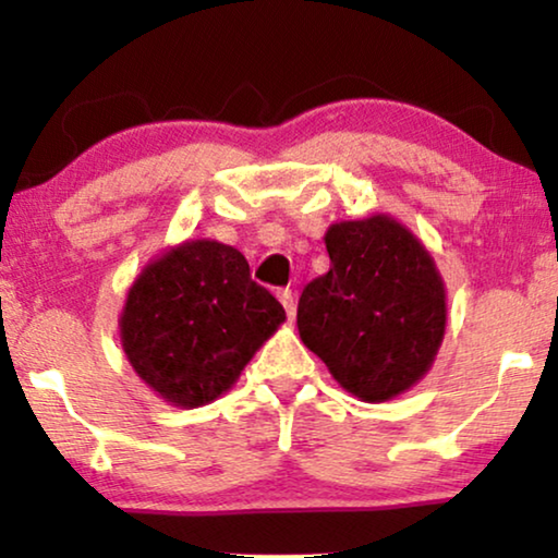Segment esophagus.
I'll list each match as a JSON object with an SVG mask.
<instances>
[{
    "mask_svg": "<svg viewBox=\"0 0 558 558\" xmlns=\"http://www.w3.org/2000/svg\"><path fill=\"white\" fill-rule=\"evenodd\" d=\"M277 296H279V302H281V304H284V310H287V315H289V319H292V317L296 315V300H294L292 289H281V292H279Z\"/></svg>",
    "mask_w": 558,
    "mask_h": 558,
    "instance_id": "esophagus-1",
    "label": "esophagus"
}]
</instances>
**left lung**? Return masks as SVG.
Listing matches in <instances>:
<instances>
[{"label": "left lung", "mask_w": 558, "mask_h": 558, "mask_svg": "<svg viewBox=\"0 0 558 558\" xmlns=\"http://www.w3.org/2000/svg\"><path fill=\"white\" fill-rule=\"evenodd\" d=\"M330 271L296 307L300 338L355 399L380 403L429 373L447 327V292L422 241L376 213L325 233Z\"/></svg>", "instance_id": "left-lung-1"}]
</instances>
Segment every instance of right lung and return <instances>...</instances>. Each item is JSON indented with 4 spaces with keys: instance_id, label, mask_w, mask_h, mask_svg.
Segmentation results:
<instances>
[{
    "instance_id": "add662e5",
    "label": "right lung",
    "mask_w": 558,
    "mask_h": 558,
    "mask_svg": "<svg viewBox=\"0 0 558 558\" xmlns=\"http://www.w3.org/2000/svg\"><path fill=\"white\" fill-rule=\"evenodd\" d=\"M284 319L239 248L195 239L144 266L129 287L119 332L126 361L159 399L197 409L233 388Z\"/></svg>"
}]
</instances>
